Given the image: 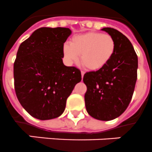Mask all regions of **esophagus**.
Segmentation results:
<instances>
[{
  "label": "esophagus",
  "instance_id": "esophagus-1",
  "mask_svg": "<svg viewBox=\"0 0 152 152\" xmlns=\"http://www.w3.org/2000/svg\"><path fill=\"white\" fill-rule=\"evenodd\" d=\"M84 73L85 72H83V71H81V76H82V78L83 77V76H84Z\"/></svg>",
  "mask_w": 152,
  "mask_h": 152
}]
</instances>
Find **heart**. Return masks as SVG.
Segmentation results:
<instances>
[{
    "instance_id": "heart-1",
    "label": "heart",
    "mask_w": 152,
    "mask_h": 152,
    "mask_svg": "<svg viewBox=\"0 0 152 152\" xmlns=\"http://www.w3.org/2000/svg\"><path fill=\"white\" fill-rule=\"evenodd\" d=\"M115 50V41L110 35L88 32L74 36L70 44H64L62 54L68 65L76 62L80 55L82 63L88 69L97 71L111 61Z\"/></svg>"
}]
</instances>
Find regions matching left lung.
<instances>
[{
    "label": "left lung",
    "instance_id": "obj_1",
    "mask_svg": "<svg viewBox=\"0 0 152 152\" xmlns=\"http://www.w3.org/2000/svg\"><path fill=\"white\" fill-rule=\"evenodd\" d=\"M102 30L114 38L116 50L102 69L84 74L87 86L85 105L88 114L98 120L109 121L125 112L131 101L137 78L138 59L126 36L112 28Z\"/></svg>",
    "mask_w": 152,
    "mask_h": 152
}]
</instances>
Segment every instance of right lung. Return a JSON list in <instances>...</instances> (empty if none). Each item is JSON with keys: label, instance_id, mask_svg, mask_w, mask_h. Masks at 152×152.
I'll use <instances>...</instances> for the list:
<instances>
[{"label": "right lung", "instance_id": "right-lung-1", "mask_svg": "<svg viewBox=\"0 0 152 152\" xmlns=\"http://www.w3.org/2000/svg\"><path fill=\"white\" fill-rule=\"evenodd\" d=\"M71 33L69 28L41 27L18 48L14 63L16 96L36 119L60 116L66 100L81 81L80 69L62 61V47Z\"/></svg>", "mask_w": 152, "mask_h": 152}]
</instances>
